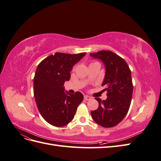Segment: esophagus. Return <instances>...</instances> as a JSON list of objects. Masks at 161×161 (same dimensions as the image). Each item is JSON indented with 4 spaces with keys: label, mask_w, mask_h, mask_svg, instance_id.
Segmentation results:
<instances>
[{
    "label": "esophagus",
    "mask_w": 161,
    "mask_h": 161,
    "mask_svg": "<svg viewBox=\"0 0 161 161\" xmlns=\"http://www.w3.org/2000/svg\"><path fill=\"white\" fill-rule=\"evenodd\" d=\"M84 99H85V100H86V101H89L91 98V97H89V96H87V95H85V97H84Z\"/></svg>",
    "instance_id": "obj_1"
}]
</instances>
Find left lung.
Listing matches in <instances>:
<instances>
[{
  "mask_svg": "<svg viewBox=\"0 0 161 161\" xmlns=\"http://www.w3.org/2000/svg\"><path fill=\"white\" fill-rule=\"evenodd\" d=\"M90 55L104 63L106 72L102 86L108 91L106 100L95 98L99 107L91 111V116L102 127H114L123 120L131 104L133 92L131 70L124 59L111 51L102 50Z\"/></svg>",
  "mask_w": 161,
  "mask_h": 161,
  "instance_id": "obj_1",
  "label": "left lung"
}]
</instances>
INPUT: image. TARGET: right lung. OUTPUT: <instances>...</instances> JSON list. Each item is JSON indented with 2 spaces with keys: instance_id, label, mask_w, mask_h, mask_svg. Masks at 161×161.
Masks as SVG:
<instances>
[{
  "instance_id": "1",
  "label": "right lung",
  "mask_w": 161,
  "mask_h": 161,
  "mask_svg": "<svg viewBox=\"0 0 161 161\" xmlns=\"http://www.w3.org/2000/svg\"><path fill=\"white\" fill-rule=\"evenodd\" d=\"M85 52L70 54L56 52L39 64L33 78V94L39 111L47 123L62 127L74 118L83 95L64 92V85L70 79L72 66Z\"/></svg>"
}]
</instances>
